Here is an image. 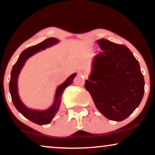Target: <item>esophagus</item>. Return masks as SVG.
Returning a JSON list of instances; mask_svg holds the SVG:
<instances>
[{
    "mask_svg": "<svg viewBox=\"0 0 155 155\" xmlns=\"http://www.w3.org/2000/svg\"><path fill=\"white\" fill-rule=\"evenodd\" d=\"M80 75H81L83 76V77H84V78H86L87 76V72L84 71H80Z\"/></svg>",
    "mask_w": 155,
    "mask_h": 155,
    "instance_id": "1",
    "label": "esophagus"
}]
</instances>
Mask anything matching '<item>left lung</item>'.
Masks as SVG:
<instances>
[{
    "label": "left lung",
    "mask_w": 155,
    "mask_h": 155,
    "mask_svg": "<svg viewBox=\"0 0 155 155\" xmlns=\"http://www.w3.org/2000/svg\"><path fill=\"white\" fill-rule=\"evenodd\" d=\"M103 51L94 57L84 87L106 118L126 119L138 107L145 92V80L139 62L125 45L107 39L97 40Z\"/></svg>",
    "instance_id": "1"
}]
</instances>
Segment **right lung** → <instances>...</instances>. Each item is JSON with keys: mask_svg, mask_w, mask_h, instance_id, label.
Masks as SVG:
<instances>
[{"mask_svg": "<svg viewBox=\"0 0 155 155\" xmlns=\"http://www.w3.org/2000/svg\"><path fill=\"white\" fill-rule=\"evenodd\" d=\"M59 40L56 38H48L43 41L41 43L37 45L31 46L27 49L23 51L19 56V58L15 64L12 67L11 74H10V80L9 82V90L10 93L12 97V103L18 111L22 114L25 118L31 120V122L37 124L38 125H46L48 124L51 121V120L58 111L60 108L61 97L63 91L65 89L73 83L74 78L76 76V73H73L65 81L60 84L56 89V94L54 97V101L53 104L46 110L39 111V110H33L27 108L24 104L20 100V97L18 94V79L20 71L24 66L26 60L29 57L33 56L34 54H37L41 50H44L46 48L54 46V44L58 43Z\"/></svg>", "mask_w": 155, "mask_h": 155, "instance_id": "1", "label": "right lung"}]
</instances>
